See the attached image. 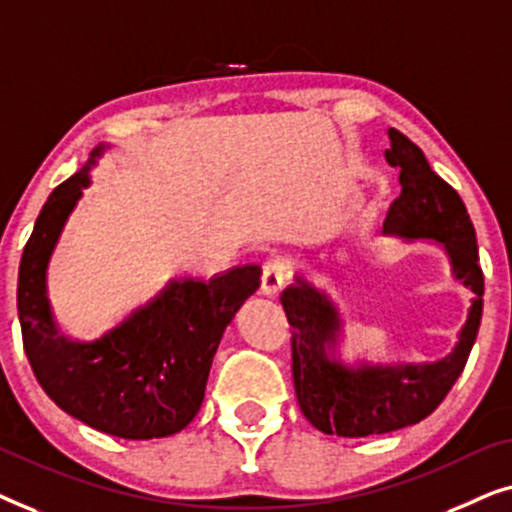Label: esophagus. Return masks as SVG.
Masks as SVG:
<instances>
[{
  "instance_id": "obj_1",
  "label": "esophagus",
  "mask_w": 512,
  "mask_h": 512,
  "mask_svg": "<svg viewBox=\"0 0 512 512\" xmlns=\"http://www.w3.org/2000/svg\"><path fill=\"white\" fill-rule=\"evenodd\" d=\"M291 277V265L286 261H270L265 263L263 277H261V291L265 296H277L279 289L286 284V279Z\"/></svg>"
}]
</instances>
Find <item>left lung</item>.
<instances>
[{
    "label": "left lung",
    "instance_id": "8db88e82",
    "mask_svg": "<svg viewBox=\"0 0 512 512\" xmlns=\"http://www.w3.org/2000/svg\"><path fill=\"white\" fill-rule=\"evenodd\" d=\"M384 158L398 170L401 195L389 207L384 233L405 240H433L450 258L452 275L475 293L459 342L433 363L340 361L342 319L326 293L296 277L282 291L291 326L293 387L314 429L328 436H380L429 417L464 370L482 319V279L475 228L459 193L431 170L422 149L403 132L389 130ZM339 359L335 360L334 356Z\"/></svg>",
    "mask_w": 512,
    "mask_h": 512
}]
</instances>
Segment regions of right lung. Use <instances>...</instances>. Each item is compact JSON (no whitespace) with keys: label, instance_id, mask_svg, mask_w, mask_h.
Listing matches in <instances>:
<instances>
[{"label":"right lung","instance_id":"right-lung-1","mask_svg":"<svg viewBox=\"0 0 512 512\" xmlns=\"http://www.w3.org/2000/svg\"><path fill=\"white\" fill-rule=\"evenodd\" d=\"M104 151L107 144L95 146L88 163L48 195L25 244L18 270L23 345L41 389L67 415L109 436L165 438L198 415L221 335L261 286V268L240 265L207 282L172 279L100 340H69L48 303V261Z\"/></svg>","mask_w":512,"mask_h":512}]
</instances>
